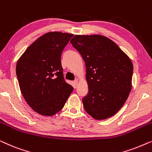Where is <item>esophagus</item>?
Returning <instances> with one entry per match:
<instances>
[{"label":"esophagus","instance_id":"34e87169","mask_svg":"<svg viewBox=\"0 0 152 152\" xmlns=\"http://www.w3.org/2000/svg\"><path fill=\"white\" fill-rule=\"evenodd\" d=\"M77 84H78V81L77 80H75L74 81V84H75V87L77 86Z\"/></svg>","mask_w":152,"mask_h":152}]
</instances>
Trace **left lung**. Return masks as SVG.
<instances>
[{
    "mask_svg": "<svg viewBox=\"0 0 152 152\" xmlns=\"http://www.w3.org/2000/svg\"><path fill=\"white\" fill-rule=\"evenodd\" d=\"M70 43L86 65L88 92L84 109L96 120H104L124 105L132 89L134 66L118 45L102 35H75Z\"/></svg>",
    "mask_w": 152,
    "mask_h": 152,
    "instance_id": "obj_1",
    "label": "left lung"
}]
</instances>
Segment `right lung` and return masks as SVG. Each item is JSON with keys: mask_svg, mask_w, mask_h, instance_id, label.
<instances>
[{"mask_svg": "<svg viewBox=\"0 0 152 152\" xmlns=\"http://www.w3.org/2000/svg\"><path fill=\"white\" fill-rule=\"evenodd\" d=\"M73 34L52 32L29 46L16 64L22 95L41 115L51 116L63 109L73 88L64 78L61 56Z\"/></svg>", "mask_w": 152, "mask_h": 152, "instance_id": "1", "label": "right lung"}]
</instances>
